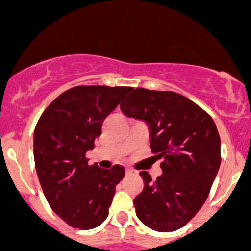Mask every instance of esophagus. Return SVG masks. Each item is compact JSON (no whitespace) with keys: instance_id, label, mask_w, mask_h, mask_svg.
I'll return each instance as SVG.
<instances>
[{"instance_id":"1","label":"esophagus","mask_w":251,"mask_h":251,"mask_svg":"<svg viewBox=\"0 0 251 251\" xmlns=\"http://www.w3.org/2000/svg\"><path fill=\"white\" fill-rule=\"evenodd\" d=\"M136 173L133 170H131V169H126V175H127V176H130V175H135Z\"/></svg>"}]
</instances>
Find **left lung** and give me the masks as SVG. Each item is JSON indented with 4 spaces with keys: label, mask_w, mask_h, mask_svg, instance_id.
I'll return each instance as SVG.
<instances>
[{
    "label": "left lung",
    "mask_w": 251,
    "mask_h": 251,
    "mask_svg": "<svg viewBox=\"0 0 251 251\" xmlns=\"http://www.w3.org/2000/svg\"><path fill=\"white\" fill-rule=\"evenodd\" d=\"M120 109L147 124L151 151L163 159L155 181L140 173L144 188L133 199L136 215L154 231H176L201 210L219 173L216 125L199 105L171 91L131 88Z\"/></svg>",
    "instance_id": "obj_1"
}]
</instances>
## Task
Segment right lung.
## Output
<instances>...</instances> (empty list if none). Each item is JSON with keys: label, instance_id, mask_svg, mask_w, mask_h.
Returning a JSON list of instances; mask_svg holds the SVG:
<instances>
[{"label": "right lung", "instance_id": "obj_1", "mask_svg": "<svg viewBox=\"0 0 251 251\" xmlns=\"http://www.w3.org/2000/svg\"><path fill=\"white\" fill-rule=\"evenodd\" d=\"M131 87L76 86L46 108L34 132L36 173L53 211L69 226L92 229L105 221L123 166L88 165L86 153L102 135L104 119Z\"/></svg>", "mask_w": 251, "mask_h": 251}]
</instances>
